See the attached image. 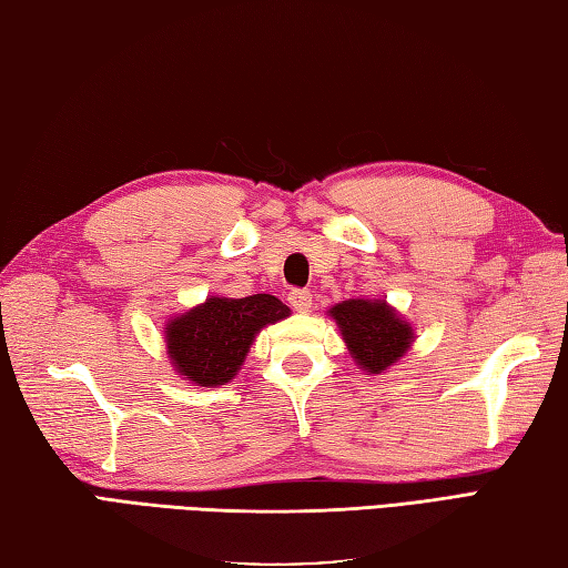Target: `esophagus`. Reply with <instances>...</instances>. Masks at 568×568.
<instances>
[{"instance_id":"1","label":"esophagus","mask_w":568,"mask_h":568,"mask_svg":"<svg viewBox=\"0 0 568 568\" xmlns=\"http://www.w3.org/2000/svg\"><path fill=\"white\" fill-rule=\"evenodd\" d=\"M288 306L294 308V312H308V308H312V292H308V288H292V292H288Z\"/></svg>"}]
</instances>
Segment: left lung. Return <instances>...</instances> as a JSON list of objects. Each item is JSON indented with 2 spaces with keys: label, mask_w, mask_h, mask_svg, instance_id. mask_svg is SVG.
Instances as JSON below:
<instances>
[{
  "label": "left lung",
  "mask_w": 568,
  "mask_h": 568,
  "mask_svg": "<svg viewBox=\"0 0 568 568\" xmlns=\"http://www.w3.org/2000/svg\"><path fill=\"white\" fill-rule=\"evenodd\" d=\"M336 318L351 356L368 373H383L410 348L413 328L385 302L348 298L328 312Z\"/></svg>",
  "instance_id": "1"
}]
</instances>
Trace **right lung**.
Listing matches in <instances>:
<instances>
[{"mask_svg":"<svg viewBox=\"0 0 568 568\" xmlns=\"http://www.w3.org/2000/svg\"><path fill=\"white\" fill-rule=\"evenodd\" d=\"M288 316L272 294L244 298L212 296L168 324V356L180 376L197 385L230 383L242 366L256 331Z\"/></svg>","mask_w":568,"mask_h":568,"instance_id":"1","label":"right lung"}]
</instances>
